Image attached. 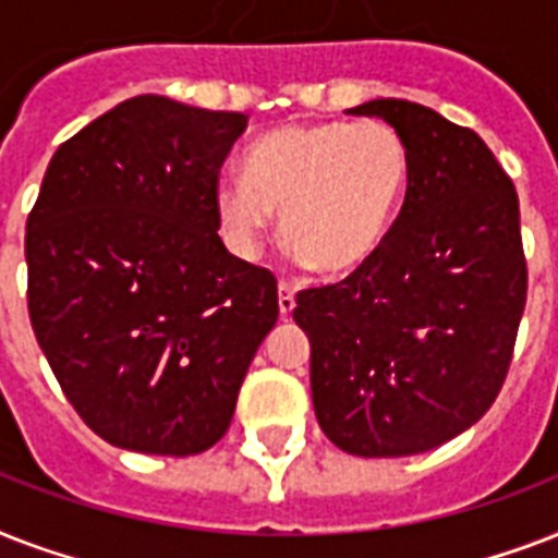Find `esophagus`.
I'll list each match as a JSON object with an SVG mask.
<instances>
[{
  "label": "esophagus",
  "mask_w": 558,
  "mask_h": 558,
  "mask_svg": "<svg viewBox=\"0 0 558 558\" xmlns=\"http://www.w3.org/2000/svg\"><path fill=\"white\" fill-rule=\"evenodd\" d=\"M278 310L283 318H289L292 310H295V292H292V287H287V283H280L278 287Z\"/></svg>",
  "instance_id": "obj_1"
}]
</instances>
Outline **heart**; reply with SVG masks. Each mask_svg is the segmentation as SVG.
I'll list each match as a JSON object with an SVG mask.
<instances>
[{
  "label": "heart",
  "instance_id": "obj_1",
  "mask_svg": "<svg viewBox=\"0 0 558 558\" xmlns=\"http://www.w3.org/2000/svg\"><path fill=\"white\" fill-rule=\"evenodd\" d=\"M408 177L405 138L381 121L275 126L248 144L243 177L219 179L217 217L231 252L254 260L280 210L289 257L344 275L388 236Z\"/></svg>",
  "mask_w": 558,
  "mask_h": 558
}]
</instances>
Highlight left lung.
<instances>
[{"label":"left lung","instance_id":"left-lung-1","mask_svg":"<svg viewBox=\"0 0 558 558\" xmlns=\"http://www.w3.org/2000/svg\"><path fill=\"white\" fill-rule=\"evenodd\" d=\"M381 118L411 153L397 222L350 278L298 295L315 420L359 458L442 446L489 411L527 301L519 193L484 138L411 100Z\"/></svg>","mask_w":558,"mask_h":558}]
</instances>
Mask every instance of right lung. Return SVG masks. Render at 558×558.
I'll use <instances>...</instances> for the list:
<instances>
[{
	"instance_id": "obj_1",
	"label": "right lung",
	"mask_w": 558,
	"mask_h": 558,
	"mask_svg": "<svg viewBox=\"0 0 558 558\" xmlns=\"http://www.w3.org/2000/svg\"><path fill=\"white\" fill-rule=\"evenodd\" d=\"M243 112L138 95L48 161L25 226L28 315L65 399L118 449L187 458L228 432L278 280L219 240Z\"/></svg>"
}]
</instances>
